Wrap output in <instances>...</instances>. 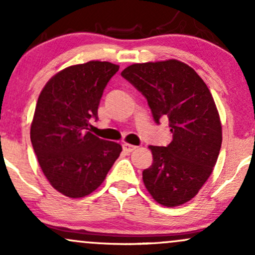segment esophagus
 <instances>
[{
    "label": "esophagus",
    "mask_w": 255,
    "mask_h": 255,
    "mask_svg": "<svg viewBox=\"0 0 255 255\" xmlns=\"http://www.w3.org/2000/svg\"><path fill=\"white\" fill-rule=\"evenodd\" d=\"M122 147H124V151L127 152V153H130V152L135 151L136 150V146L131 145V144H128V142H125L124 145H122Z\"/></svg>",
    "instance_id": "obj_1"
}]
</instances>
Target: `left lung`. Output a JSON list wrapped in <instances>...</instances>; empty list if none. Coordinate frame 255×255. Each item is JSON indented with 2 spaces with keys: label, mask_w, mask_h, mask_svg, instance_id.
<instances>
[{
  "label": "left lung",
  "mask_w": 255,
  "mask_h": 255,
  "mask_svg": "<svg viewBox=\"0 0 255 255\" xmlns=\"http://www.w3.org/2000/svg\"><path fill=\"white\" fill-rule=\"evenodd\" d=\"M121 75L147 99L154 121L168 118L172 141L148 146L153 157L142 181L158 204H186L212 174L222 145V124L209 87L178 60L134 63Z\"/></svg>",
  "instance_id": "1"
}]
</instances>
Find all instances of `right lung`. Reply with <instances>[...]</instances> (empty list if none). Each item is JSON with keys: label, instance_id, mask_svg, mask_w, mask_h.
<instances>
[{"label": "right lung", "instance_id": "1", "mask_svg": "<svg viewBox=\"0 0 255 255\" xmlns=\"http://www.w3.org/2000/svg\"><path fill=\"white\" fill-rule=\"evenodd\" d=\"M120 66L89 61L62 69L45 84L31 124V142L49 183L68 198H84L103 183L122 146L92 134L90 119Z\"/></svg>", "mask_w": 255, "mask_h": 255}]
</instances>
